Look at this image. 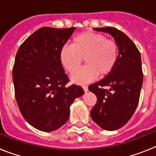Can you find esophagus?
Listing matches in <instances>:
<instances>
[{
    "instance_id": "1",
    "label": "esophagus",
    "mask_w": 156,
    "mask_h": 156,
    "mask_svg": "<svg viewBox=\"0 0 156 156\" xmlns=\"http://www.w3.org/2000/svg\"><path fill=\"white\" fill-rule=\"evenodd\" d=\"M82 88H83V90H84L85 92H87V91H88V86H82Z\"/></svg>"
}]
</instances>
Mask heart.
<instances>
[{"label": "heart", "mask_w": 156, "mask_h": 156, "mask_svg": "<svg viewBox=\"0 0 156 156\" xmlns=\"http://www.w3.org/2000/svg\"><path fill=\"white\" fill-rule=\"evenodd\" d=\"M118 55L116 42L90 31L74 36L72 45L63 46L60 51L62 64L70 74L78 69L84 58L86 66L72 76V81L78 84L91 82L98 74L101 77L108 75L116 66Z\"/></svg>", "instance_id": "1"}]
</instances>
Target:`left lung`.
I'll list each match as a JSON object with an SVG mask.
<instances>
[{
    "instance_id": "8db88e82",
    "label": "left lung",
    "mask_w": 156,
    "mask_h": 156,
    "mask_svg": "<svg viewBox=\"0 0 156 156\" xmlns=\"http://www.w3.org/2000/svg\"><path fill=\"white\" fill-rule=\"evenodd\" d=\"M94 29L110 34L118 46L119 55L110 74L89 86L98 98L90 116L101 129L116 130L130 120L138 105L143 84L140 53L120 30L112 27Z\"/></svg>"
}]
</instances>
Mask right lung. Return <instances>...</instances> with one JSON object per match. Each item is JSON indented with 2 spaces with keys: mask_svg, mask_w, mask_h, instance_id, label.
<instances>
[{
  "mask_svg": "<svg viewBox=\"0 0 156 156\" xmlns=\"http://www.w3.org/2000/svg\"><path fill=\"white\" fill-rule=\"evenodd\" d=\"M75 27H44L20 45L12 68L15 97L23 118L36 129L52 132L67 121L70 106L84 94L68 86L60 51Z\"/></svg>",
  "mask_w": 156,
  "mask_h": 156,
  "instance_id": "right-lung-1",
  "label": "right lung"
}]
</instances>
